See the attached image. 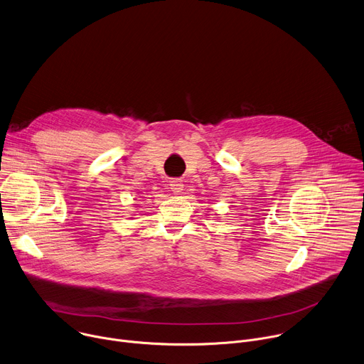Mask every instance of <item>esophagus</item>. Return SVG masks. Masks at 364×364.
<instances>
[{
    "mask_svg": "<svg viewBox=\"0 0 364 364\" xmlns=\"http://www.w3.org/2000/svg\"><path fill=\"white\" fill-rule=\"evenodd\" d=\"M169 186H171V189H172V192H173L175 195H179V193L183 191V183H182L181 179H172V181L169 182Z\"/></svg>",
    "mask_w": 364,
    "mask_h": 364,
    "instance_id": "1",
    "label": "esophagus"
}]
</instances>
